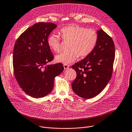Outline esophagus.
Here are the masks:
<instances>
[{
  "label": "esophagus",
  "mask_w": 132,
  "mask_h": 132,
  "mask_svg": "<svg viewBox=\"0 0 132 132\" xmlns=\"http://www.w3.org/2000/svg\"><path fill=\"white\" fill-rule=\"evenodd\" d=\"M64 68L65 69H68V68H69V66L67 65L64 64Z\"/></svg>",
  "instance_id": "obj_1"
}]
</instances>
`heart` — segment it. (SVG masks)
I'll return each mask as SVG.
<instances>
[{
    "label": "heart",
    "mask_w": 132,
    "mask_h": 132,
    "mask_svg": "<svg viewBox=\"0 0 132 132\" xmlns=\"http://www.w3.org/2000/svg\"><path fill=\"white\" fill-rule=\"evenodd\" d=\"M60 34L64 41L70 42L68 52L57 55L55 60L65 65L73 63L79 56L88 55L94 49L98 40L96 32L92 29H86L78 26H69L62 28ZM49 48L55 53L62 50L60 38L55 34H51L47 39Z\"/></svg>",
    "instance_id": "obj_1"
}]
</instances>
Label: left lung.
I'll use <instances>...</instances> for the list:
<instances>
[{
	"mask_svg": "<svg viewBox=\"0 0 132 132\" xmlns=\"http://www.w3.org/2000/svg\"><path fill=\"white\" fill-rule=\"evenodd\" d=\"M98 40L93 51L72 68L77 77L71 86L73 92L84 99L99 95L110 81L115 59L114 42L102 29L97 30Z\"/></svg>",
	"mask_w": 132,
	"mask_h": 132,
	"instance_id": "obj_1",
	"label": "left lung"
}]
</instances>
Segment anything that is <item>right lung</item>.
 Listing matches in <instances>:
<instances>
[{
  "label": "right lung",
  "instance_id": "right-lung-1",
  "mask_svg": "<svg viewBox=\"0 0 132 132\" xmlns=\"http://www.w3.org/2000/svg\"><path fill=\"white\" fill-rule=\"evenodd\" d=\"M56 27L51 22L35 23L15 42L13 54L15 77L22 90L33 98L48 95L53 88L55 77L64 69L61 63L47 64L54 58L47 39Z\"/></svg>",
  "mask_w": 132,
  "mask_h": 132
}]
</instances>
